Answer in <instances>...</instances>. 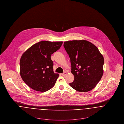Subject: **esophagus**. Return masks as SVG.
<instances>
[{
	"mask_svg": "<svg viewBox=\"0 0 124 124\" xmlns=\"http://www.w3.org/2000/svg\"><path fill=\"white\" fill-rule=\"evenodd\" d=\"M66 74H67V73H66V72H64V73H62V75L63 76H65V75H66Z\"/></svg>",
	"mask_w": 124,
	"mask_h": 124,
	"instance_id": "1",
	"label": "esophagus"
}]
</instances>
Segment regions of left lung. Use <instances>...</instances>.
<instances>
[{
  "mask_svg": "<svg viewBox=\"0 0 124 124\" xmlns=\"http://www.w3.org/2000/svg\"><path fill=\"white\" fill-rule=\"evenodd\" d=\"M64 47L70 58L71 73L74 77L69 85L79 92L91 90L103 75L102 54L94 44L85 40L65 42Z\"/></svg>",
  "mask_w": 124,
  "mask_h": 124,
  "instance_id": "8db88e82",
  "label": "left lung"
}]
</instances>
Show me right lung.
I'll list each match as a JSON object with an SVG mask.
<instances>
[{
    "label": "right lung",
    "mask_w": 124,
    "mask_h": 124,
    "mask_svg": "<svg viewBox=\"0 0 124 124\" xmlns=\"http://www.w3.org/2000/svg\"><path fill=\"white\" fill-rule=\"evenodd\" d=\"M63 42L41 41L24 52L20 59V75L33 89L45 92L54 86L59 74L53 72L51 56L60 48Z\"/></svg>",
    "instance_id": "obj_1"
}]
</instances>
